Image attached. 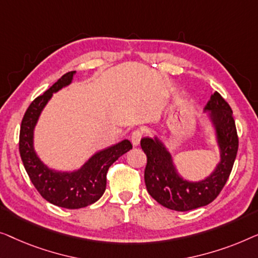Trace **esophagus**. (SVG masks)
I'll return each mask as SVG.
<instances>
[{
  "mask_svg": "<svg viewBox=\"0 0 258 258\" xmlns=\"http://www.w3.org/2000/svg\"><path fill=\"white\" fill-rule=\"evenodd\" d=\"M143 131L141 130H136V131H133L132 132V134H131V141H132V145L133 146H138V145H139V143H140V140H141V138H143Z\"/></svg>",
  "mask_w": 258,
  "mask_h": 258,
  "instance_id": "obj_1",
  "label": "esophagus"
}]
</instances>
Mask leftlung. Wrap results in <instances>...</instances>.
I'll use <instances>...</instances> for the list:
<instances>
[{
  "label": "left lung",
  "mask_w": 258,
  "mask_h": 258,
  "mask_svg": "<svg viewBox=\"0 0 258 258\" xmlns=\"http://www.w3.org/2000/svg\"><path fill=\"white\" fill-rule=\"evenodd\" d=\"M216 130L221 161L200 182H189L176 173L172 155L158 139L143 138L141 148L147 157L145 183L147 191L166 208L187 212L209 205L227 183L238 150V137L233 111L219 92H214L205 106Z\"/></svg>",
  "instance_id": "1"
}]
</instances>
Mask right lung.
<instances>
[{
  "instance_id": "add662e5",
  "label": "right lung",
  "mask_w": 258,
  "mask_h": 258,
  "mask_svg": "<svg viewBox=\"0 0 258 258\" xmlns=\"http://www.w3.org/2000/svg\"><path fill=\"white\" fill-rule=\"evenodd\" d=\"M75 71L61 76L49 90L38 96L25 111L20 130V154L24 168L38 193L52 205L68 209H79L99 200L106 189V174L111 165L132 148L128 140L98 152L81 169L60 173L46 167L34 151V128L39 114L51 98L69 85Z\"/></svg>"
}]
</instances>
